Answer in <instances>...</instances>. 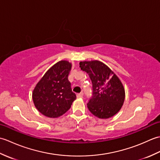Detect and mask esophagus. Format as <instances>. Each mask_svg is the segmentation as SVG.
Segmentation results:
<instances>
[{
    "label": "esophagus",
    "instance_id": "34e87169",
    "mask_svg": "<svg viewBox=\"0 0 160 160\" xmlns=\"http://www.w3.org/2000/svg\"><path fill=\"white\" fill-rule=\"evenodd\" d=\"M77 98H83V93H78L77 94Z\"/></svg>",
    "mask_w": 160,
    "mask_h": 160
}]
</instances>
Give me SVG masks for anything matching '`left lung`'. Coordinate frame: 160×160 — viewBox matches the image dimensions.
Returning a JSON list of instances; mask_svg holds the SVG:
<instances>
[{"label":"left lung","mask_w":160,"mask_h":160,"mask_svg":"<svg viewBox=\"0 0 160 160\" xmlns=\"http://www.w3.org/2000/svg\"><path fill=\"white\" fill-rule=\"evenodd\" d=\"M80 67L88 73L93 84L92 96L87 104L89 110L100 119L113 117L121 109L125 98L120 80L100 61H83Z\"/></svg>","instance_id":"1"}]
</instances>
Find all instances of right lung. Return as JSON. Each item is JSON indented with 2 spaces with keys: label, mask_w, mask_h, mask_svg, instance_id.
<instances>
[{
  "label": "right lung",
  "mask_w": 160,
  "mask_h": 160,
  "mask_svg": "<svg viewBox=\"0 0 160 160\" xmlns=\"http://www.w3.org/2000/svg\"><path fill=\"white\" fill-rule=\"evenodd\" d=\"M71 69V63L59 61L37 83L32 98L36 108L42 115L51 118H58L69 109L76 99L68 80Z\"/></svg>",
  "instance_id": "add662e5"
}]
</instances>
